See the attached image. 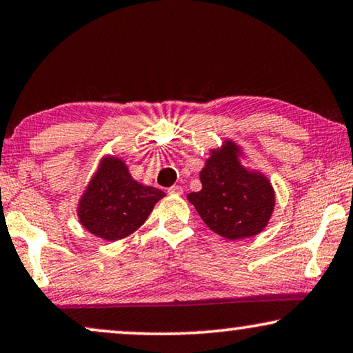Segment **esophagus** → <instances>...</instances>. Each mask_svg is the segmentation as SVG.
Here are the masks:
<instances>
[{
	"mask_svg": "<svg viewBox=\"0 0 353 353\" xmlns=\"http://www.w3.org/2000/svg\"><path fill=\"white\" fill-rule=\"evenodd\" d=\"M169 195H181L182 194V187L181 185H172L168 189Z\"/></svg>",
	"mask_w": 353,
	"mask_h": 353,
	"instance_id": "esophagus-1",
	"label": "esophagus"
}]
</instances>
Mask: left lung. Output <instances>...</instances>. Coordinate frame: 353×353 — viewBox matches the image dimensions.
Returning <instances> with one entry per match:
<instances>
[{"label":"left lung","mask_w":353,"mask_h":353,"mask_svg":"<svg viewBox=\"0 0 353 353\" xmlns=\"http://www.w3.org/2000/svg\"><path fill=\"white\" fill-rule=\"evenodd\" d=\"M243 150L225 139L200 171L201 190L187 200L211 231L229 241L253 237L270 223L276 194L268 177L242 163Z\"/></svg>","instance_id":"1"}]
</instances>
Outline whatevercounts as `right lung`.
<instances>
[{
  "label": "right lung",
  "mask_w": 353,
  "mask_h": 353,
  "mask_svg": "<svg viewBox=\"0 0 353 353\" xmlns=\"http://www.w3.org/2000/svg\"><path fill=\"white\" fill-rule=\"evenodd\" d=\"M164 195L135 181L124 159L105 154L79 199L77 216L93 236L116 242L137 231Z\"/></svg>",
  "instance_id": "add662e5"
}]
</instances>
